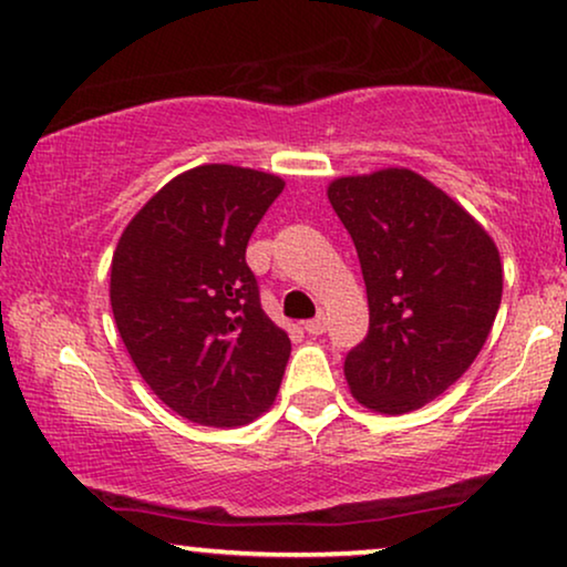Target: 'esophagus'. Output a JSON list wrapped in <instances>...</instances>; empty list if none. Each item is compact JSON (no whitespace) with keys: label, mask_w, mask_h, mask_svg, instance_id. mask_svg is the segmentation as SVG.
<instances>
[{"label":"esophagus","mask_w":567,"mask_h":567,"mask_svg":"<svg viewBox=\"0 0 567 567\" xmlns=\"http://www.w3.org/2000/svg\"><path fill=\"white\" fill-rule=\"evenodd\" d=\"M326 328H328V320L322 318V315H318V318H315V320H307L305 322V330L310 336H322V333H326Z\"/></svg>","instance_id":"esophagus-1"}]
</instances>
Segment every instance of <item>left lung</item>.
<instances>
[{
  "label": "left lung",
  "instance_id": "left-lung-1",
  "mask_svg": "<svg viewBox=\"0 0 567 567\" xmlns=\"http://www.w3.org/2000/svg\"><path fill=\"white\" fill-rule=\"evenodd\" d=\"M328 200L354 239L370 330L343 374L362 406L406 414L445 393L487 341L503 262L476 218L409 168L338 176Z\"/></svg>",
  "mask_w": 567,
  "mask_h": 567
}]
</instances>
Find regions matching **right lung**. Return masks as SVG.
<instances>
[{
    "mask_svg": "<svg viewBox=\"0 0 567 567\" xmlns=\"http://www.w3.org/2000/svg\"><path fill=\"white\" fill-rule=\"evenodd\" d=\"M284 179L229 164L174 176L122 231L112 312L151 391L205 427H241L270 409L291 354L262 312L245 252Z\"/></svg>",
    "mask_w": 567,
    "mask_h": 567,
    "instance_id": "1",
    "label": "right lung"
}]
</instances>
